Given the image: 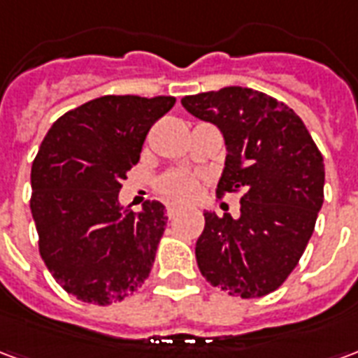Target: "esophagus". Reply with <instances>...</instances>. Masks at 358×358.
<instances>
[{
	"instance_id": "1",
	"label": "esophagus",
	"mask_w": 358,
	"mask_h": 358,
	"mask_svg": "<svg viewBox=\"0 0 358 358\" xmlns=\"http://www.w3.org/2000/svg\"><path fill=\"white\" fill-rule=\"evenodd\" d=\"M178 210H180V207L178 205H174V203H169V205H166V215H169V217H174V215H178Z\"/></svg>"
}]
</instances>
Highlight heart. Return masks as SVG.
<instances>
[{
    "mask_svg": "<svg viewBox=\"0 0 358 358\" xmlns=\"http://www.w3.org/2000/svg\"><path fill=\"white\" fill-rule=\"evenodd\" d=\"M159 194L163 195L169 201L186 203L192 201L197 192H199V180L189 172H169L166 176L159 180Z\"/></svg>",
    "mask_w": 358,
    "mask_h": 358,
    "instance_id": "b5f03b06",
    "label": "heart"
}]
</instances>
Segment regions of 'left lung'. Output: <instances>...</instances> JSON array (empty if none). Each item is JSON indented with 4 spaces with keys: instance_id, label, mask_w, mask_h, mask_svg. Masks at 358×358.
I'll return each mask as SVG.
<instances>
[{
    "instance_id": "left-lung-1",
    "label": "left lung",
    "mask_w": 358,
    "mask_h": 358,
    "mask_svg": "<svg viewBox=\"0 0 358 358\" xmlns=\"http://www.w3.org/2000/svg\"><path fill=\"white\" fill-rule=\"evenodd\" d=\"M224 136L217 194L241 192L240 218L205 213L195 259L210 285L243 299L278 289L299 263L324 203V159L295 110L241 86L186 95Z\"/></svg>"
}]
</instances>
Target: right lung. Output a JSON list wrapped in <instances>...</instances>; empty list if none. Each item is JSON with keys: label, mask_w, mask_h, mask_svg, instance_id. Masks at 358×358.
<instances>
[{"label": "right lung", "mask_w": 358, "mask_h": 358, "mask_svg": "<svg viewBox=\"0 0 358 358\" xmlns=\"http://www.w3.org/2000/svg\"><path fill=\"white\" fill-rule=\"evenodd\" d=\"M171 95H103L59 117L32 163L30 210L51 276L94 305L122 301L151 272L164 205L124 210L118 192Z\"/></svg>", "instance_id": "add662e5"}]
</instances>
